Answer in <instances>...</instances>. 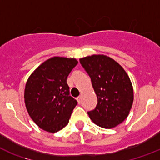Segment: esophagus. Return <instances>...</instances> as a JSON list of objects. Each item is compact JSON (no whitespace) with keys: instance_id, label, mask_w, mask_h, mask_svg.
Returning a JSON list of instances; mask_svg holds the SVG:
<instances>
[{"instance_id":"obj_1","label":"esophagus","mask_w":160,"mask_h":160,"mask_svg":"<svg viewBox=\"0 0 160 160\" xmlns=\"http://www.w3.org/2000/svg\"><path fill=\"white\" fill-rule=\"evenodd\" d=\"M81 100H82V96L80 95V96H79V97L77 98V101L79 104H80V102H81Z\"/></svg>"}]
</instances>
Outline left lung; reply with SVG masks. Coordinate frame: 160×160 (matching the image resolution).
Segmentation results:
<instances>
[{"label": "left lung", "mask_w": 160, "mask_h": 160, "mask_svg": "<svg viewBox=\"0 0 160 160\" xmlns=\"http://www.w3.org/2000/svg\"><path fill=\"white\" fill-rule=\"evenodd\" d=\"M90 75L97 95L95 109L88 112L90 119L98 126L111 129L121 124L131 109L134 90L124 68L112 58L93 55L80 59Z\"/></svg>", "instance_id": "left-lung-1"}]
</instances>
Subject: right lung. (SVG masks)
<instances>
[{
  "label": "right lung",
  "instance_id": "right-lung-1",
  "mask_svg": "<svg viewBox=\"0 0 160 160\" xmlns=\"http://www.w3.org/2000/svg\"><path fill=\"white\" fill-rule=\"evenodd\" d=\"M78 61L55 56L39 65L26 81L24 99L31 119L50 133L69 123L77 101L70 95L66 80Z\"/></svg>",
  "mask_w": 160,
  "mask_h": 160
}]
</instances>
